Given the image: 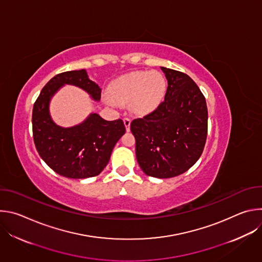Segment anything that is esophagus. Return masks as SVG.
Returning a JSON list of instances; mask_svg holds the SVG:
<instances>
[{
  "instance_id": "esophagus-1",
  "label": "esophagus",
  "mask_w": 262,
  "mask_h": 262,
  "mask_svg": "<svg viewBox=\"0 0 262 262\" xmlns=\"http://www.w3.org/2000/svg\"><path fill=\"white\" fill-rule=\"evenodd\" d=\"M123 122H124V125H125L126 130L128 132V130H129V126H130V119L127 118V117H125V118H123Z\"/></svg>"
}]
</instances>
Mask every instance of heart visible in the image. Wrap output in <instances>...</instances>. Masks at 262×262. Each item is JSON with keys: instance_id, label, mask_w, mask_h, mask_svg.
Wrapping results in <instances>:
<instances>
[{"instance_id": "heart-1", "label": "heart", "mask_w": 262, "mask_h": 262, "mask_svg": "<svg viewBox=\"0 0 262 262\" xmlns=\"http://www.w3.org/2000/svg\"><path fill=\"white\" fill-rule=\"evenodd\" d=\"M167 84L157 71H138L128 73L115 81L111 87L110 104L129 103L136 114H147L155 111L164 99Z\"/></svg>"}]
</instances>
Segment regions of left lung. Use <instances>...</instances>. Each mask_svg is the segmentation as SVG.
I'll list each match as a JSON object with an SVG mask.
<instances>
[{
    "mask_svg": "<svg viewBox=\"0 0 262 262\" xmlns=\"http://www.w3.org/2000/svg\"><path fill=\"white\" fill-rule=\"evenodd\" d=\"M168 81L165 99L134 119L136 157L143 172L170 178L188 171L201 157L207 137V106L197 84L181 71L161 67Z\"/></svg>",
    "mask_w": 262,
    "mask_h": 262,
    "instance_id": "left-lung-1",
    "label": "left lung"
}]
</instances>
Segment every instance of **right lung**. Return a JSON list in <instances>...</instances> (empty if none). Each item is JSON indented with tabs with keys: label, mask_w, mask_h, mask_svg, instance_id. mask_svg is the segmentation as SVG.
Returning a JSON list of instances; mask_svg holds the SVG:
<instances>
[{
	"label": "right lung",
	"mask_w": 262,
	"mask_h": 262,
	"mask_svg": "<svg viewBox=\"0 0 262 262\" xmlns=\"http://www.w3.org/2000/svg\"><path fill=\"white\" fill-rule=\"evenodd\" d=\"M64 84L78 86L94 100L100 99L101 89L89 80L85 69L57 74L42 88L34 103V143L41 159L56 173L74 179L93 177L107 165L112 150L125 133V126L121 119L106 121L95 113L72 127L55 124L49 111L50 100Z\"/></svg>",
	"instance_id": "add662e5"
}]
</instances>
